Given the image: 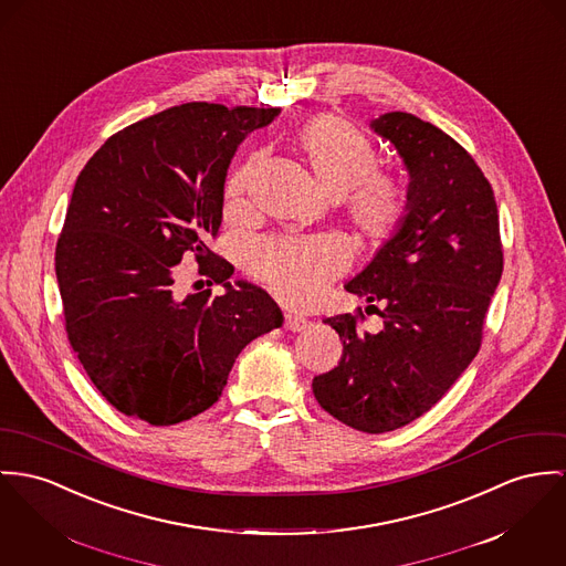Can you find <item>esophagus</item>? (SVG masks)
Instances as JSON below:
<instances>
[{"label":"esophagus","mask_w":566,"mask_h":566,"mask_svg":"<svg viewBox=\"0 0 566 566\" xmlns=\"http://www.w3.org/2000/svg\"><path fill=\"white\" fill-rule=\"evenodd\" d=\"M307 327H310V321L304 318V316H293V314L286 316V329H291V332H305Z\"/></svg>","instance_id":"esophagus-1"}]
</instances>
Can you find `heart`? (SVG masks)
<instances>
[{"mask_svg": "<svg viewBox=\"0 0 566 566\" xmlns=\"http://www.w3.org/2000/svg\"><path fill=\"white\" fill-rule=\"evenodd\" d=\"M293 148L318 189L336 200L364 248H384L400 234L411 213V191L402 178L377 170L379 153L361 130L340 116L323 114L297 130ZM261 164L254 155L228 178L230 211L245 209ZM345 266L347 259L334 243L293 239L264 243L250 261V271L262 284L291 304L316 300Z\"/></svg>", "mask_w": 566, "mask_h": 566, "instance_id": "1", "label": "heart"}]
</instances>
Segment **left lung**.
<instances>
[{
  "mask_svg": "<svg viewBox=\"0 0 566 566\" xmlns=\"http://www.w3.org/2000/svg\"><path fill=\"white\" fill-rule=\"evenodd\" d=\"M370 127L407 166L411 213L345 286L384 327L364 332L361 307L325 318L343 357L312 391L350 429L388 433L427 413L476 357L504 252L491 182L459 142L407 112Z\"/></svg>",
  "mask_w": 566,
  "mask_h": 566,
  "instance_id": "8db88e82",
  "label": "left lung"
}]
</instances>
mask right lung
I'll use <instances>...</instances> for the list:
<instances>
[{
    "instance_id": "obj_1",
    "label": "right lung",
    "mask_w": 566,
    "mask_h": 566,
    "mask_svg": "<svg viewBox=\"0 0 566 566\" xmlns=\"http://www.w3.org/2000/svg\"><path fill=\"white\" fill-rule=\"evenodd\" d=\"M277 107L185 103L114 133L77 176L55 245L66 336L90 381L153 427L213 402L254 338L282 325L277 304L207 248L218 237L230 159ZM193 251L210 290L180 298L174 264Z\"/></svg>"
}]
</instances>
